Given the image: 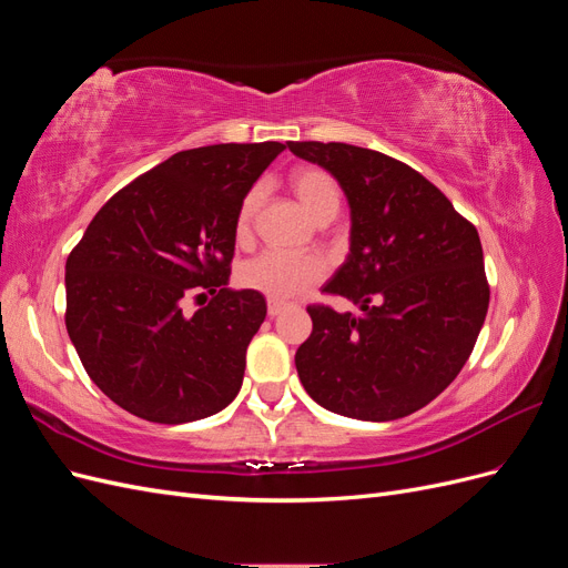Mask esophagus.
<instances>
[{
  "instance_id": "34e87169",
  "label": "esophagus",
  "mask_w": 568,
  "mask_h": 568,
  "mask_svg": "<svg viewBox=\"0 0 568 568\" xmlns=\"http://www.w3.org/2000/svg\"><path fill=\"white\" fill-rule=\"evenodd\" d=\"M286 307H288V305H286L284 301L270 298V301H267V315H270V317H277V315H282V313L286 311Z\"/></svg>"
}]
</instances>
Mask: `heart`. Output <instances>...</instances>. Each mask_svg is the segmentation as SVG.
Masks as SVG:
<instances>
[{
    "label": "heart",
    "mask_w": 568,
    "mask_h": 568,
    "mask_svg": "<svg viewBox=\"0 0 568 568\" xmlns=\"http://www.w3.org/2000/svg\"><path fill=\"white\" fill-rule=\"evenodd\" d=\"M288 186L294 189V194L298 196L303 209L311 213L313 220L324 225V222L336 217L341 209V192H338L336 180L326 173L324 168H317V165L294 168L288 175ZM261 201H263L261 186H251L244 194L234 217L236 239L248 236ZM236 277L244 288L257 291V294L274 301H282V298H294L303 294L305 288L317 284L324 277V263L317 255H311V253L288 255L280 251H265L251 257V261L242 263Z\"/></svg>",
    "instance_id": "b5f03b06"
}]
</instances>
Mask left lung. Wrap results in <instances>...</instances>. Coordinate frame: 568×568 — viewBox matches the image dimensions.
<instances>
[{"label": "left lung", "instance_id": "1", "mask_svg": "<svg viewBox=\"0 0 568 568\" xmlns=\"http://www.w3.org/2000/svg\"><path fill=\"white\" fill-rule=\"evenodd\" d=\"M338 180L351 203V255L322 294L357 313L307 305L296 351L307 395L343 417L390 422L448 388L484 326L490 286L476 227L415 168L341 142H288Z\"/></svg>", "mask_w": 568, "mask_h": 568}]
</instances>
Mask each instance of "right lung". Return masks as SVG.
Here are the masks:
<instances>
[{
  "mask_svg": "<svg viewBox=\"0 0 568 568\" xmlns=\"http://www.w3.org/2000/svg\"><path fill=\"white\" fill-rule=\"evenodd\" d=\"M284 149L180 151L101 205L68 255V336L90 379L130 415L184 424L236 398L267 305L257 291L227 288L234 217ZM189 297L202 301L192 316Z\"/></svg>",
  "mask_w": 568,
  "mask_h": 568,
  "instance_id": "1",
  "label": "right lung"
}]
</instances>
